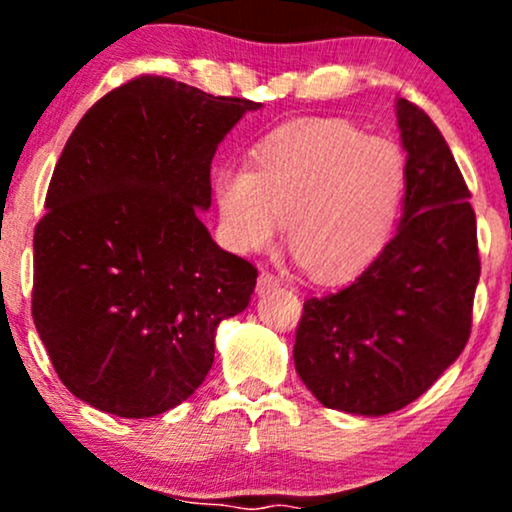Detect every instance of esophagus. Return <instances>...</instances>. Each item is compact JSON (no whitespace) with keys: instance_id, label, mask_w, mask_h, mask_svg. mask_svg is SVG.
I'll return each instance as SVG.
<instances>
[{"instance_id":"obj_1","label":"esophagus","mask_w":512,"mask_h":512,"mask_svg":"<svg viewBox=\"0 0 512 512\" xmlns=\"http://www.w3.org/2000/svg\"><path fill=\"white\" fill-rule=\"evenodd\" d=\"M279 289V276L272 272H262L260 279H257V293H267Z\"/></svg>"}]
</instances>
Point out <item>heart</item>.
Returning a JSON list of instances; mask_svg holds the SVG:
<instances>
[{
    "mask_svg": "<svg viewBox=\"0 0 512 512\" xmlns=\"http://www.w3.org/2000/svg\"><path fill=\"white\" fill-rule=\"evenodd\" d=\"M223 236L236 250L286 245L317 281H344L390 243L407 190L397 146L349 122L315 120L269 134L252 168L221 166L214 180Z\"/></svg>",
    "mask_w": 512,
    "mask_h": 512,
    "instance_id": "obj_1",
    "label": "heart"
}]
</instances>
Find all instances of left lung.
I'll return each instance as SVG.
<instances>
[{
  "instance_id": "left-lung-1",
  "label": "left lung",
  "mask_w": 512,
  "mask_h": 512,
  "mask_svg": "<svg viewBox=\"0 0 512 512\" xmlns=\"http://www.w3.org/2000/svg\"><path fill=\"white\" fill-rule=\"evenodd\" d=\"M407 192L397 236L354 284L308 298L296 373L317 402L383 416L421 397L472 332L477 216L448 142L419 105L397 101Z\"/></svg>"
}]
</instances>
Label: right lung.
Returning <instances> with one entry per match:
<instances>
[{
    "label": "right lung",
    "mask_w": 512,
    "mask_h": 512,
    "mask_svg": "<svg viewBox=\"0 0 512 512\" xmlns=\"http://www.w3.org/2000/svg\"><path fill=\"white\" fill-rule=\"evenodd\" d=\"M260 103L144 74L91 105L52 173L33 236V322L55 373L91 407L146 419L207 378L216 327L257 269L199 221L211 158Z\"/></svg>",
    "instance_id": "right-lung-1"
}]
</instances>
